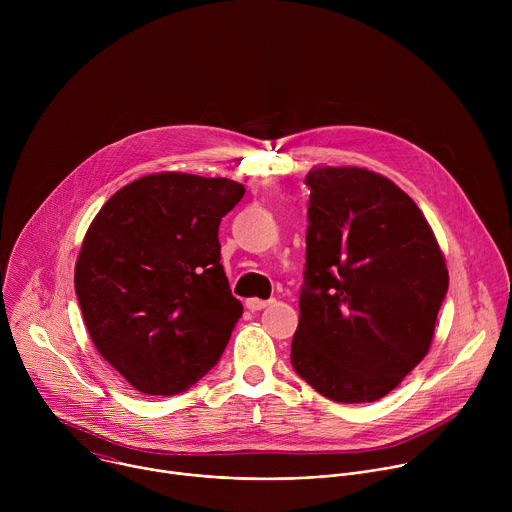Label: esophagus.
Segmentation results:
<instances>
[{"label":"esophagus","mask_w":512,"mask_h":512,"mask_svg":"<svg viewBox=\"0 0 512 512\" xmlns=\"http://www.w3.org/2000/svg\"><path fill=\"white\" fill-rule=\"evenodd\" d=\"M271 302H273V300H257V298H251V300H247L245 304H247V308H249L251 312H259V310L267 308Z\"/></svg>","instance_id":"obj_1"}]
</instances>
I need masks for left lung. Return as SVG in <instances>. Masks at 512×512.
I'll return each instance as SVG.
<instances>
[{"label": "left lung", "instance_id": "1", "mask_svg": "<svg viewBox=\"0 0 512 512\" xmlns=\"http://www.w3.org/2000/svg\"><path fill=\"white\" fill-rule=\"evenodd\" d=\"M306 186L291 367L336 403H373L427 354L448 294L446 261L417 204L391 180L326 166Z\"/></svg>", "mask_w": 512, "mask_h": 512}]
</instances>
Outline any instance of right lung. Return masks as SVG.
I'll return each mask as SVG.
<instances>
[{"instance_id":"1","label":"right lung","mask_w":512,"mask_h":512,"mask_svg":"<svg viewBox=\"0 0 512 512\" xmlns=\"http://www.w3.org/2000/svg\"><path fill=\"white\" fill-rule=\"evenodd\" d=\"M245 188L227 178L143 176L91 223L75 291L101 356L145 395H178L225 352L243 304L221 263L218 225Z\"/></svg>"}]
</instances>
